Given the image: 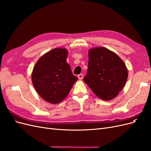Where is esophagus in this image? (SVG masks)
Listing matches in <instances>:
<instances>
[{"instance_id":"obj_1","label":"esophagus","mask_w":151,"mask_h":151,"mask_svg":"<svg viewBox=\"0 0 151 151\" xmlns=\"http://www.w3.org/2000/svg\"><path fill=\"white\" fill-rule=\"evenodd\" d=\"M77 77H78V79H80V80L83 79V74H81L78 75V76H77Z\"/></svg>"}]
</instances>
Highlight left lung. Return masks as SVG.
I'll return each instance as SVG.
<instances>
[{
    "label": "left lung",
    "mask_w": 151,
    "mask_h": 151,
    "mask_svg": "<svg viewBox=\"0 0 151 151\" xmlns=\"http://www.w3.org/2000/svg\"><path fill=\"white\" fill-rule=\"evenodd\" d=\"M127 77L126 65L116 54L103 47L89 50L88 69L84 81L99 98H115Z\"/></svg>",
    "instance_id": "8db88e82"
}]
</instances>
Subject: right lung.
Masks as SVG:
<instances>
[{"label":"right lung","mask_w":151,"mask_h":151,"mask_svg":"<svg viewBox=\"0 0 151 151\" xmlns=\"http://www.w3.org/2000/svg\"><path fill=\"white\" fill-rule=\"evenodd\" d=\"M67 53L64 48L51 50L39 59L32 72V82L36 91L48 103L62 101L78 79L66 62Z\"/></svg>","instance_id":"add662e5"}]
</instances>
